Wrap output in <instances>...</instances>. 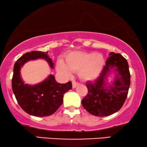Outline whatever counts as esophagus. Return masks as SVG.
<instances>
[{"label": "esophagus", "mask_w": 147, "mask_h": 147, "mask_svg": "<svg viewBox=\"0 0 147 147\" xmlns=\"http://www.w3.org/2000/svg\"><path fill=\"white\" fill-rule=\"evenodd\" d=\"M72 88H75L76 87H77V86H78L79 85V83L78 82H76V81H72Z\"/></svg>", "instance_id": "esophagus-1"}]
</instances>
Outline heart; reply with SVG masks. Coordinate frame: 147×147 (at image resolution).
<instances>
[{
  "label": "heart",
  "instance_id": "1",
  "mask_svg": "<svg viewBox=\"0 0 147 147\" xmlns=\"http://www.w3.org/2000/svg\"><path fill=\"white\" fill-rule=\"evenodd\" d=\"M65 61L60 59L57 62L59 72L70 75L72 71H78L79 76L84 81H92L100 75L105 65L102 55L94 53L72 51L65 57Z\"/></svg>",
  "mask_w": 147,
  "mask_h": 147
}]
</instances>
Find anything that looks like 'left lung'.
<instances>
[{
	"instance_id": "obj_1",
	"label": "left lung",
	"mask_w": 147,
	"mask_h": 147,
	"mask_svg": "<svg viewBox=\"0 0 147 147\" xmlns=\"http://www.w3.org/2000/svg\"><path fill=\"white\" fill-rule=\"evenodd\" d=\"M111 71L115 78L112 85L106 79ZM88 94L83 98V107L96 116H107L117 112L126 100L130 86L128 62L121 54L110 53L101 73L94 82H88Z\"/></svg>"
}]
</instances>
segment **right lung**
Instances as JSON below:
<instances>
[{"label": "right lung", "instance_id": "obj_1", "mask_svg": "<svg viewBox=\"0 0 147 147\" xmlns=\"http://www.w3.org/2000/svg\"><path fill=\"white\" fill-rule=\"evenodd\" d=\"M48 52L26 53L17 60L13 67L12 90L16 98L24 112L37 117H45L54 114L62 104L63 94L72 87L71 81L59 84L52 75L34 86L25 84L22 80L20 68L30 60L42 58L47 60L51 68H54V63L48 56Z\"/></svg>", "mask_w": 147, "mask_h": 147}]
</instances>
